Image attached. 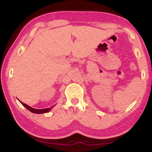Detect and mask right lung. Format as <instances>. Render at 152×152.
Here are the masks:
<instances>
[{"mask_svg":"<svg viewBox=\"0 0 152 152\" xmlns=\"http://www.w3.org/2000/svg\"><path fill=\"white\" fill-rule=\"evenodd\" d=\"M20 103H21L27 109L29 110V111L32 112V113H47V112L50 111L51 108L53 107H52L50 108H47V109H33V108L30 107V106L22 102H20Z\"/></svg>","mask_w":152,"mask_h":152,"instance_id":"1","label":"right lung"}]
</instances>
